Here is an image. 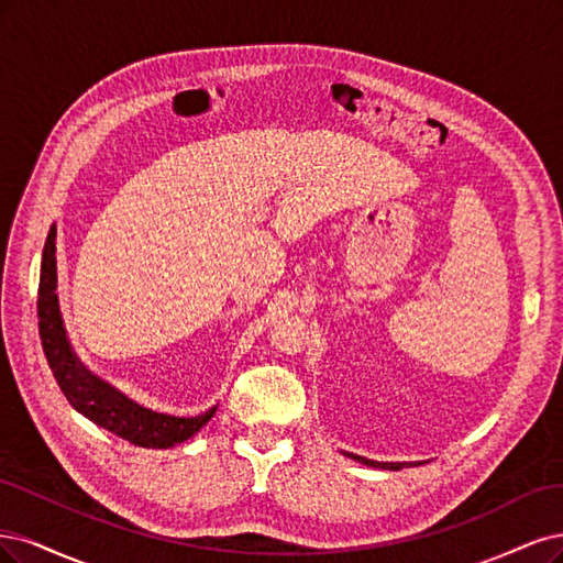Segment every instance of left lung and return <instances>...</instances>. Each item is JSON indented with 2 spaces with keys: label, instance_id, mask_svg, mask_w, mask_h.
Wrapping results in <instances>:
<instances>
[{
  "label": "left lung",
  "instance_id": "left-lung-1",
  "mask_svg": "<svg viewBox=\"0 0 563 563\" xmlns=\"http://www.w3.org/2000/svg\"><path fill=\"white\" fill-rule=\"evenodd\" d=\"M343 456H349V459H353V461H357V463H362V465H369V467H380V470H402V467H407V465H416V463H384V461H372V459H365V456H357V453H349V451H341ZM421 463V461H419Z\"/></svg>",
  "mask_w": 563,
  "mask_h": 563
}]
</instances>
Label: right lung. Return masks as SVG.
<instances>
[{
	"label": "right lung",
	"mask_w": 563,
	"mask_h": 563,
	"mask_svg": "<svg viewBox=\"0 0 563 563\" xmlns=\"http://www.w3.org/2000/svg\"><path fill=\"white\" fill-rule=\"evenodd\" d=\"M58 264H56V224H51L46 245L42 252L40 271V336L60 390L88 421L110 430L119 438L144 449H170L185 442L201 430L217 411V405L198 416H173L147 409L131 400L129 395L107 384L104 378L90 372L75 353L65 330L60 301H58Z\"/></svg>",
	"instance_id": "add662e5"
}]
</instances>
